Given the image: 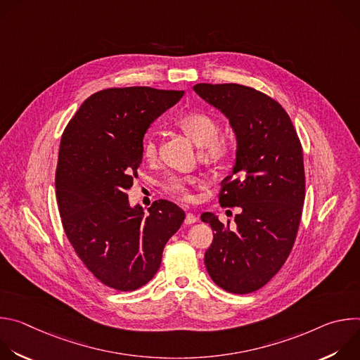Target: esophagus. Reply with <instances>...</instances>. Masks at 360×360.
Masks as SVG:
<instances>
[{"label":"esophagus","instance_id":"1","mask_svg":"<svg viewBox=\"0 0 360 360\" xmlns=\"http://www.w3.org/2000/svg\"><path fill=\"white\" fill-rule=\"evenodd\" d=\"M198 221V218H196V215H193V214H186V217H185V224L186 225H191V224H195Z\"/></svg>","mask_w":360,"mask_h":360}]
</instances>
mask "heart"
I'll use <instances>...</instances> for the list:
<instances>
[{
    "label": "heart",
    "instance_id": "b5f03b06",
    "mask_svg": "<svg viewBox=\"0 0 360 360\" xmlns=\"http://www.w3.org/2000/svg\"><path fill=\"white\" fill-rule=\"evenodd\" d=\"M178 127L198 145L200 146L199 158L202 162L217 165L224 162L232 150V143L228 138L221 136L219 121L203 111H189L182 114L176 120ZM142 155L146 160L155 158L157 141L153 134H148L142 142ZM196 182L193 176H168L162 182V189L182 200L191 199V186Z\"/></svg>",
    "mask_w": 360,
    "mask_h": 360
}]
</instances>
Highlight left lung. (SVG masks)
<instances>
[{
	"label": "left lung",
	"instance_id": "8db88e82",
	"mask_svg": "<svg viewBox=\"0 0 360 360\" xmlns=\"http://www.w3.org/2000/svg\"><path fill=\"white\" fill-rule=\"evenodd\" d=\"M193 91L229 120L236 136L219 203L240 214L235 226L200 215L215 231L205 266L219 288L250 293L279 272L293 248L304 202L302 145L286 111L266 94L239 84H196Z\"/></svg>",
	"mask_w": 360,
	"mask_h": 360
}]
</instances>
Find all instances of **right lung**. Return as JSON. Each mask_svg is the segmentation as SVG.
<instances>
[{
  "label": "right lung",
  "mask_w": 360,
  "mask_h": 360,
  "mask_svg": "<svg viewBox=\"0 0 360 360\" xmlns=\"http://www.w3.org/2000/svg\"><path fill=\"white\" fill-rule=\"evenodd\" d=\"M182 95L149 86L102 89L84 101L63 134L56 174L63 226L86 269L112 289L148 283L185 219L167 199L153 202L145 217L127 195L146 129Z\"/></svg>",
  "instance_id": "right-lung-1"
}]
</instances>
